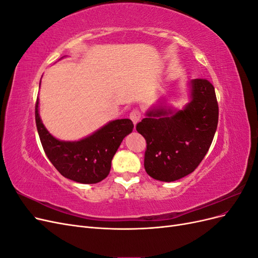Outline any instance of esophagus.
Wrapping results in <instances>:
<instances>
[{"label":"esophagus","instance_id":"esophagus-1","mask_svg":"<svg viewBox=\"0 0 258 258\" xmlns=\"http://www.w3.org/2000/svg\"><path fill=\"white\" fill-rule=\"evenodd\" d=\"M129 117L132 120V122H134V124H137L140 121V119H141V112H140L139 110H134L130 113Z\"/></svg>","mask_w":258,"mask_h":258}]
</instances>
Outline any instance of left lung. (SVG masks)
Masks as SVG:
<instances>
[{"instance_id":"8db88e82","label":"left lung","mask_w":258,"mask_h":258,"mask_svg":"<svg viewBox=\"0 0 258 258\" xmlns=\"http://www.w3.org/2000/svg\"><path fill=\"white\" fill-rule=\"evenodd\" d=\"M188 102L182 110L159 99L137 124L147 143L144 168L151 177L173 182L190 174L205 158L218 122V105L213 85L191 80Z\"/></svg>"}]
</instances>
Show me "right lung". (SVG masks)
Returning a JSON list of instances; mask_svg holds the SVG:
<instances>
[{
	"label": "right lung",
	"instance_id": "1",
	"mask_svg": "<svg viewBox=\"0 0 258 258\" xmlns=\"http://www.w3.org/2000/svg\"><path fill=\"white\" fill-rule=\"evenodd\" d=\"M41 85V84H40ZM35 104V122L44 152L61 175L82 184H96L104 179L124 137L134 129L128 118L108 121L90 136L79 141H62L46 129Z\"/></svg>",
	"mask_w": 258,
	"mask_h": 258
}]
</instances>
